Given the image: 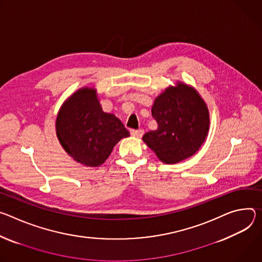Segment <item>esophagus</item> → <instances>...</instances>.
Here are the masks:
<instances>
[{"label": "esophagus", "instance_id": "34e87169", "mask_svg": "<svg viewBox=\"0 0 262 262\" xmlns=\"http://www.w3.org/2000/svg\"><path fill=\"white\" fill-rule=\"evenodd\" d=\"M131 135L134 137H141L143 135V130L139 129V130H131Z\"/></svg>", "mask_w": 262, "mask_h": 262}]
</instances>
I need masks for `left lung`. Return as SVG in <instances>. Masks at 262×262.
<instances>
[{"label": "left lung", "mask_w": 262, "mask_h": 262, "mask_svg": "<svg viewBox=\"0 0 262 262\" xmlns=\"http://www.w3.org/2000/svg\"><path fill=\"white\" fill-rule=\"evenodd\" d=\"M152 115L158 124L142 140L165 164L181 162L199 151L209 131L207 104L192 86L177 81L154 100Z\"/></svg>", "instance_id": "1"}]
</instances>
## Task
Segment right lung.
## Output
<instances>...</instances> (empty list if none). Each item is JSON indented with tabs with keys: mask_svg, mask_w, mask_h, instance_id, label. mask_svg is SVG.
Here are the masks:
<instances>
[{
	"mask_svg": "<svg viewBox=\"0 0 262 262\" xmlns=\"http://www.w3.org/2000/svg\"><path fill=\"white\" fill-rule=\"evenodd\" d=\"M56 135L75 161L97 167L106 161L115 144L130 134L114 114L103 111L96 89L82 87L58 111Z\"/></svg>",
	"mask_w": 262,
	"mask_h": 262,
	"instance_id": "right-lung-1",
	"label": "right lung"
}]
</instances>
